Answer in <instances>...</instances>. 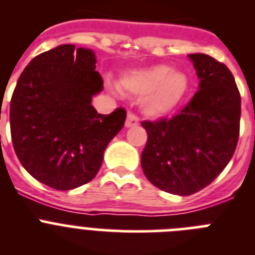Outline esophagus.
Segmentation results:
<instances>
[{
	"instance_id": "34e87169",
	"label": "esophagus",
	"mask_w": 255,
	"mask_h": 255,
	"mask_svg": "<svg viewBox=\"0 0 255 255\" xmlns=\"http://www.w3.org/2000/svg\"><path fill=\"white\" fill-rule=\"evenodd\" d=\"M139 124L138 117L132 114H128V117H126L125 126L126 128H132V126H136Z\"/></svg>"
}]
</instances>
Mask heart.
<instances>
[{"label": "heart", "mask_w": 255, "mask_h": 255, "mask_svg": "<svg viewBox=\"0 0 255 255\" xmlns=\"http://www.w3.org/2000/svg\"><path fill=\"white\" fill-rule=\"evenodd\" d=\"M117 85L124 93L141 97L139 107L145 116L163 119L184 102L190 80L185 71L159 64L130 70Z\"/></svg>", "instance_id": "obj_1"}]
</instances>
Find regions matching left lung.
I'll return each mask as SVG.
<instances>
[{"label": "left lung", "instance_id": "left-lung-1", "mask_svg": "<svg viewBox=\"0 0 255 255\" xmlns=\"http://www.w3.org/2000/svg\"><path fill=\"white\" fill-rule=\"evenodd\" d=\"M198 92L171 120L141 125L148 141L141 168L153 185L186 197L209 185L226 167L239 139L242 100L226 65L204 53L188 55Z\"/></svg>", "mask_w": 255, "mask_h": 255}]
</instances>
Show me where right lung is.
Segmentation results:
<instances>
[{
	"instance_id": "obj_1",
	"label": "right lung",
	"mask_w": 255,
	"mask_h": 255,
	"mask_svg": "<svg viewBox=\"0 0 255 255\" xmlns=\"http://www.w3.org/2000/svg\"><path fill=\"white\" fill-rule=\"evenodd\" d=\"M91 48L61 44L29 62L10 103L13 149L31 176L56 190L91 181L126 112L101 115L92 98L103 91Z\"/></svg>"
}]
</instances>
